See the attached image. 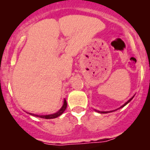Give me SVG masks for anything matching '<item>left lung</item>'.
I'll return each mask as SVG.
<instances>
[{"label":"left lung","mask_w":150,"mask_h":150,"mask_svg":"<svg viewBox=\"0 0 150 150\" xmlns=\"http://www.w3.org/2000/svg\"><path fill=\"white\" fill-rule=\"evenodd\" d=\"M134 95H135V94H134ZM134 95L132 97H131V98L129 99V100H128V101H127V102L126 103H125L124 104H123V105H121V106L120 107V108H117V109H115V110H113V111H109V112H100V111H98V110H96V109H94V111H95V112H98V113H100V114H105V113H109V112H115V111H116V110H117V109H120V108H123V107H124L125 105H127V104L129 103L130 102V101H131L133 99V97H134Z\"/></svg>","instance_id":"obj_1"}]
</instances>
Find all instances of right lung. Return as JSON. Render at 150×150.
Listing matches in <instances>:
<instances>
[{
    "label": "right lung",
    "mask_w": 150,
    "mask_h": 150,
    "mask_svg": "<svg viewBox=\"0 0 150 150\" xmlns=\"http://www.w3.org/2000/svg\"><path fill=\"white\" fill-rule=\"evenodd\" d=\"M66 108H67V102H66V100L64 99L62 108L59 110L58 112H56V113L52 114V115H35V114H32V113H29V114L31 115H33V116L38 117H41V118H44V119H53V118L57 117L60 116L62 114H63V112L65 111Z\"/></svg>",
    "instance_id": "add662e5"
}]
</instances>
